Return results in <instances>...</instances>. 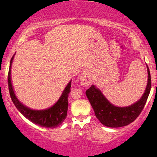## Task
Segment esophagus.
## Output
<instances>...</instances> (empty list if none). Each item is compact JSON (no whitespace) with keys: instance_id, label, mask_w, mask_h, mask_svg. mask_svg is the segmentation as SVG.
<instances>
[{"instance_id":"esophagus-1","label":"esophagus","mask_w":157,"mask_h":157,"mask_svg":"<svg viewBox=\"0 0 157 157\" xmlns=\"http://www.w3.org/2000/svg\"><path fill=\"white\" fill-rule=\"evenodd\" d=\"M80 81L82 82V84L84 85V86H89L91 82V77L89 76V73L86 72V71L82 73L80 76Z\"/></svg>"}]
</instances>
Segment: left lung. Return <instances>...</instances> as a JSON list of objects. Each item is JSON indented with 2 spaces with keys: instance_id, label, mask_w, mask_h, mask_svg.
I'll return each mask as SVG.
<instances>
[{
  "instance_id": "obj_1",
  "label": "left lung",
  "mask_w": 157,
  "mask_h": 157,
  "mask_svg": "<svg viewBox=\"0 0 157 157\" xmlns=\"http://www.w3.org/2000/svg\"><path fill=\"white\" fill-rule=\"evenodd\" d=\"M147 84L142 98L128 107H117L108 101L101 91L94 86L86 91V96L94 111L95 116L107 127L119 128L129 125L138 117L145 107L151 88V79L147 67Z\"/></svg>"
}]
</instances>
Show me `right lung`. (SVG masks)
<instances>
[{"label":"right lung","mask_w":157,"mask_h":157,"mask_svg":"<svg viewBox=\"0 0 157 157\" xmlns=\"http://www.w3.org/2000/svg\"><path fill=\"white\" fill-rule=\"evenodd\" d=\"M13 57L14 55L12 56L10 61V70H9L8 73V86L11 99H12L13 103L15 104L16 108L18 109V111L25 117L33 123L37 124L40 126L54 128L61 125L66 119V115H67L68 107V97L69 95L70 91H71V81L68 82L67 86L61 95L60 98L52 107L46 110H42V111H35V110L29 109L19 102V100L15 96V92H14L13 88H12L10 75Z\"/></svg>","instance_id":"1"}]
</instances>
